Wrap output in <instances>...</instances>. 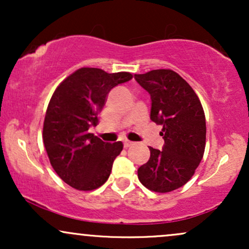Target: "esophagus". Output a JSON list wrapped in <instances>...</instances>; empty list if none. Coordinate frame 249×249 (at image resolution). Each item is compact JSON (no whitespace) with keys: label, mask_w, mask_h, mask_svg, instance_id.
Segmentation results:
<instances>
[{"label":"esophagus","mask_w":249,"mask_h":249,"mask_svg":"<svg viewBox=\"0 0 249 249\" xmlns=\"http://www.w3.org/2000/svg\"><path fill=\"white\" fill-rule=\"evenodd\" d=\"M132 145H133L132 142H130V141H124V147H125V148L132 146Z\"/></svg>","instance_id":"obj_1"}]
</instances>
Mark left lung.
<instances>
[{
  "label": "left lung",
  "mask_w": 249,
  "mask_h": 249,
  "mask_svg": "<svg viewBox=\"0 0 249 249\" xmlns=\"http://www.w3.org/2000/svg\"><path fill=\"white\" fill-rule=\"evenodd\" d=\"M150 93L151 119L161 125L162 150L150 147V159L138 168V179L158 193L184 186L199 166L206 145V119L199 97L188 83L170 69L134 75Z\"/></svg>",
  "instance_id": "8db88e82"
}]
</instances>
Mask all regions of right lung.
I'll list each match as a JSON object with an SVG mask.
<instances>
[{
    "instance_id": "add662e5",
    "label": "right lung",
    "mask_w": 249,
    "mask_h": 249,
    "mask_svg": "<svg viewBox=\"0 0 249 249\" xmlns=\"http://www.w3.org/2000/svg\"><path fill=\"white\" fill-rule=\"evenodd\" d=\"M130 79V72L81 68L53 93L43 124V142L51 166L71 187L92 191L110 177L123 142H103L89 133V127L98 123L97 116L111 89Z\"/></svg>"
}]
</instances>
